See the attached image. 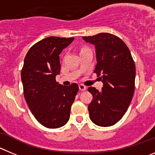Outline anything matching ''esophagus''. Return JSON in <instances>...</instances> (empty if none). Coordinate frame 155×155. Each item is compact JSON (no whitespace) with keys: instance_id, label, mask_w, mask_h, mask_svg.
Wrapping results in <instances>:
<instances>
[{"instance_id":"34e87169","label":"esophagus","mask_w":155,"mask_h":155,"mask_svg":"<svg viewBox=\"0 0 155 155\" xmlns=\"http://www.w3.org/2000/svg\"><path fill=\"white\" fill-rule=\"evenodd\" d=\"M79 89H80L81 91H86V86H85L84 85L80 84L79 86Z\"/></svg>"}]
</instances>
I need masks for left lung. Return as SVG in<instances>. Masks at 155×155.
Masks as SVG:
<instances>
[{
	"label": "left lung",
	"mask_w": 155,
	"mask_h": 155,
	"mask_svg": "<svg viewBox=\"0 0 155 155\" xmlns=\"http://www.w3.org/2000/svg\"><path fill=\"white\" fill-rule=\"evenodd\" d=\"M82 39L95 46L97 64L94 73L103 83L101 91L88 89L93 96L88 106L89 118L99 126H112L123 117L131 102L135 65L129 49L116 36L101 33Z\"/></svg>",
	"instance_id": "1"
}]
</instances>
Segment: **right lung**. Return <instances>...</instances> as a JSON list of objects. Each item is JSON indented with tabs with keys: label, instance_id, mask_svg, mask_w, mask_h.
<instances>
[{
	"label": "right lung",
	"instance_id": "right-lung-1",
	"mask_svg": "<svg viewBox=\"0 0 155 155\" xmlns=\"http://www.w3.org/2000/svg\"><path fill=\"white\" fill-rule=\"evenodd\" d=\"M74 38L50 37L27 52L21 71L24 98L36 119L48 128L67 123L71 106L79 91L76 83L64 86L56 81L60 75V55Z\"/></svg>",
	"mask_w": 155,
	"mask_h": 155
}]
</instances>
